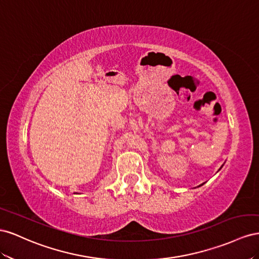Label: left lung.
I'll return each mask as SVG.
<instances>
[{"instance_id":"left-lung-1","label":"left lung","mask_w":259,"mask_h":259,"mask_svg":"<svg viewBox=\"0 0 259 259\" xmlns=\"http://www.w3.org/2000/svg\"><path fill=\"white\" fill-rule=\"evenodd\" d=\"M224 166V165H223ZM223 166H221V167H223ZM201 186H203V184H201ZM201 186H198V187H201Z\"/></svg>"}]
</instances>
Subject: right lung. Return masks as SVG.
I'll use <instances>...</instances> for the list:
<instances>
[{"instance_id": "add662e5", "label": "right lung", "mask_w": 259, "mask_h": 259, "mask_svg": "<svg viewBox=\"0 0 259 259\" xmlns=\"http://www.w3.org/2000/svg\"><path fill=\"white\" fill-rule=\"evenodd\" d=\"M75 194H76V193H75Z\"/></svg>"}]
</instances>
